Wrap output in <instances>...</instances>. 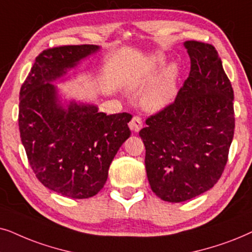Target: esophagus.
Listing matches in <instances>:
<instances>
[{
  "label": "esophagus",
  "instance_id": "1",
  "mask_svg": "<svg viewBox=\"0 0 252 252\" xmlns=\"http://www.w3.org/2000/svg\"><path fill=\"white\" fill-rule=\"evenodd\" d=\"M130 129L133 130L135 132H138L143 126V121L140 119V116H133L131 122L129 123Z\"/></svg>",
  "mask_w": 252,
  "mask_h": 252
}]
</instances>
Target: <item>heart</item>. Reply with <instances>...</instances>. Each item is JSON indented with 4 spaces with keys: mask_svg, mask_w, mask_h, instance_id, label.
I'll use <instances>...</instances> for the list:
<instances>
[{
    "mask_svg": "<svg viewBox=\"0 0 252 252\" xmlns=\"http://www.w3.org/2000/svg\"><path fill=\"white\" fill-rule=\"evenodd\" d=\"M165 64L163 56L157 55L151 58L142 69L130 80V87L133 90L143 89L154 78L159 69ZM177 69L175 65L169 66L159 79L147 90L143 96V105L151 112H158L166 108L174 101L177 94Z\"/></svg>",
    "mask_w": 252,
    "mask_h": 252,
    "instance_id": "b5f03b06",
    "label": "heart"
}]
</instances>
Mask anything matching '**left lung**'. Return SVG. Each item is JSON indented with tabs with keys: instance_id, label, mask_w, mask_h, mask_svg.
I'll return each instance as SVG.
<instances>
[{
	"instance_id": "8db88e82",
	"label": "left lung",
	"mask_w": 252,
	"mask_h": 252,
	"mask_svg": "<svg viewBox=\"0 0 252 252\" xmlns=\"http://www.w3.org/2000/svg\"><path fill=\"white\" fill-rule=\"evenodd\" d=\"M190 73L175 101L146 120L145 145L151 189L169 203L210 190L222 175L234 137V91L217 49L186 41Z\"/></svg>"
}]
</instances>
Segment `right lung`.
Returning a JSON list of instances; mask_svg holds the SVG:
<instances>
[{
	"label": "right lung",
	"instance_id": "add662e5",
	"mask_svg": "<svg viewBox=\"0 0 252 252\" xmlns=\"http://www.w3.org/2000/svg\"><path fill=\"white\" fill-rule=\"evenodd\" d=\"M99 46H61L36 56L19 93L18 126L30 166L48 189L70 198H90L105 186L110 163L130 137L128 113L106 115L94 105H61L52 82Z\"/></svg>",
	"mask_w": 252,
	"mask_h": 252
}]
</instances>
